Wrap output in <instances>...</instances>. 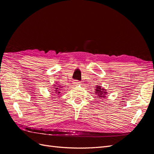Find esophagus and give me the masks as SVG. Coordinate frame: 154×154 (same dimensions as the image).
<instances>
[{"label":"esophagus","mask_w":154,"mask_h":154,"mask_svg":"<svg viewBox=\"0 0 154 154\" xmlns=\"http://www.w3.org/2000/svg\"><path fill=\"white\" fill-rule=\"evenodd\" d=\"M73 83H74V84H75V85H79V84H80V82H77V81H74V82H73Z\"/></svg>","instance_id":"esophagus-1"}]
</instances>
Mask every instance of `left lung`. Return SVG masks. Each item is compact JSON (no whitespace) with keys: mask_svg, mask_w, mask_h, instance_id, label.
Segmentation results:
<instances>
[{"mask_svg":"<svg viewBox=\"0 0 154 154\" xmlns=\"http://www.w3.org/2000/svg\"><path fill=\"white\" fill-rule=\"evenodd\" d=\"M95 88V93L97 96V98L100 99L99 100H103V99L105 98L107 94L106 90L100 85H96Z\"/></svg>","mask_w":154,"mask_h":154,"instance_id":"obj_1","label":"left lung"}]
</instances>
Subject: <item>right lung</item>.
<instances>
[{"mask_svg": "<svg viewBox=\"0 0 154 154\" xmlns=\"http://www.w3.org/2000/svg\"><path fill=\"white\" fill-rule=\"evenodd\" d=\"M54 93H55L54 94V96L55 97H56V96H61V94H60V91H61L62 90V87L61 85H58V83H56V85H54Z\"/></svg>", "mask_w": 154, "mask_h": 154, "instance_id": "add662e5", "label": "right lung"}]
</instances>
